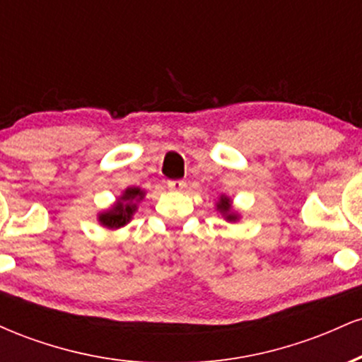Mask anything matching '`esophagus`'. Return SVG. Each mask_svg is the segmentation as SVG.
Returning a JSON list of instances; mask_svg holds the SVG:
<instances>
[{
	"mask_svg": "<svg viewBox=\"0 0 362 362\" xmlns=\"http://www.w3.org/2000/svg\"><path fill=\"white\" fill-rule=\"evenodd\" d=\"M168 189L173 190V192H180V190H184L187 184L184 180H168Z\"/></svg>",
	"mask_w": 362,
	"mask_h": 362,
	"instance_id": "esophagus-1",
	"label": "esophagus"
}]
</instances>
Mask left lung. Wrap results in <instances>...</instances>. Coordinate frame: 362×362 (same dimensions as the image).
Listing matches in <instances>:
<instances>
[{
	"label": "left lung",
	"instance_id": "1",
	"mask_svg": "<svg viewBox=\"0 0 362 362\" xmlns=\"http://www.w3.org/2000/svg\"><path fill=\"white\" fill-rule=\"evenodd\" d=\"M216 207H218L219 213H221L224 216V219H228V221H236V219H238V214L233 211L230 197H226V195H221V197H219V201L216 202Z\"/></svg>",
	"mask_w": 362,
	"mask_h": 362
}]
</instances>
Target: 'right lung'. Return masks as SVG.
Wrapping results in <instances>:
<instances>
[{"instance_id": "right-lung-1", "label": "right lung", "mask_w": 362, "mask_h": 362, "mask_svg": "<svg viewBox=\"0 0 362 362\" xmlns=\"http://www.w3.org/2000/svg\"><path fill=\"white\" fill-rule=\"evenodd\" d=\"M143 197L144 192L139 187H129V189L124 190V194L120 195L117 202H115L109 211L98 214V221H100V224H103L105 228H110V230L124 226V224L131 221L132 214L138 209L136 202H139Z\"/></svg>"}]
</instances>
